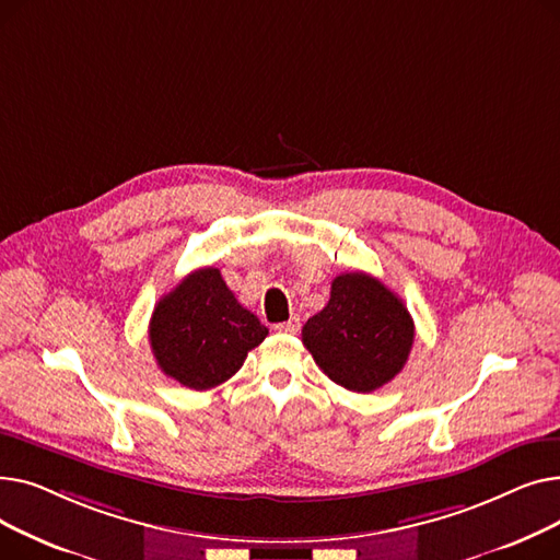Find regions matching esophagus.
Here are the masks:
<instances>
[{
	"instance_id": "obj_1",
	"label": "esophagus",
	"mask_w": 560,
	"mask_h": 560,
	"mask_svg": "<svg viewBox=\"0 0 560 560\" xmlns=\"http://www.w3.org/2000/svg\"><path fill=\"white\" fill-rule=\"evenodd\" d=\"M302 329V319L298 315H292L288 322H281V325L275 327V331L279 334H298Z\"/></svg>"
}]
</instances>
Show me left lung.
<instances>
[{
    "label": "left lung",
    "mask_w": 560,
    "mask_h": 560,
    "mask_svg": "<svg viewBox=\"0 0 560 560\" xmlns=\"http://www.w3.org/2000/svg\"><path fill=\"white\" fill-rule=\"evenodd\" d=\"M413 340L416 325L406 304L365 272L336 277L329 304L302 329V342L319 370L354 393H372L393 381Z\"/></svg>",
    "instance_id": "8db88e82"
}]
</instances>
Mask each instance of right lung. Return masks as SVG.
<instances>
[{"label":"right lung","instance_id":"1","mask_svg":"<svg viewBox=\"0 0 560 560\" xmlns=\"http://www.w3.org/2000/svg\"><path fill=\"white\" fill-rule=\"evenodd\" d=\"M268 327L226 288L220 270L199 268L159 300L150 342L159 368L190 390H209L238 372Z\"/></svg>","mask_w":560,"mask_h":560}]
</instances>
